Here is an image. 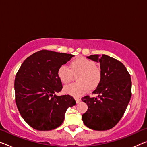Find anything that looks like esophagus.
<instances>
[{
    "label": "esophagus",
    "mask_w": 147,
    "mask_h": 147,
    "mask_svg": "<svg viewBox=\"0 0 147 147\" xmlns=\"http://www.w3.org/2000/svg\"><path fill=\"white\" fill-rule=\"evenodd\" d=\"M76 101L77 103H80L81 102V99L80 98H76Z\"/></svg>",
    "instance_id": "1"
}]
</instances>
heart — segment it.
Returning a JSON list of instances; mask_svg holds the SVG:
<instances>
[{
    "mask_svg": "<svg viewBox=\"0 0 147 147\" xmlns=\"http://www.w3.org/2000/svg\"><path fill=\"white\" fill-rule=\"evenodd\" d=\"M80 73L77 77L78 83L64 87L65 93L74 97H80L89 89H94L100 84L102 79L100 69L93 60L85 57H79L70 64V69L66 65H62L58 69V76L64 84L70 82L73 74Z\"/></svg>",
    "mask_w": 147,
    "mask_h": 147,
    "instance_id": "b5f03b06",
    "label": "heart"
}]
</instances>
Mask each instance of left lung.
Segmentation results:
<instances>
[{"label":"left lung","instance_id":"1","mask_svg":"<svg viewBox=\"0 0 147 147\" xmlns=\"http://www.w3.org/2000/svg\"><path fill=\"white\" fill-rule=\"evenodd\" d=\"M87 58L100 62L102 79L92 92L96 98L85 96L81 98L88 106L82 115L87 127L96 131H105L114 127L125 112L131 96V80L125 66L115 58L102 55Z\"/></svg>","mask_w":147,"mask_h":147}]
</instances>
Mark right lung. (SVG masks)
<instances>
[{
  "label": "right lung",
  "instance_id": "1",
  "mask_svg": "<svg viewBox=\"0 0 147 147\" xmlns=\"http://www.w3.org/2000/svg\"><path fill=\"white\" fill-rule=\"evenodd\" d=\"M73 56L42 50L27 58L18 71L14 81L16 103L22 118L35 129L58 127L67 108L76 105L73 96L55 94L62 89L58 69Z\"/></svg>",
  "mask_w": 147,
  "mask_h": 147
}]
</instances>
